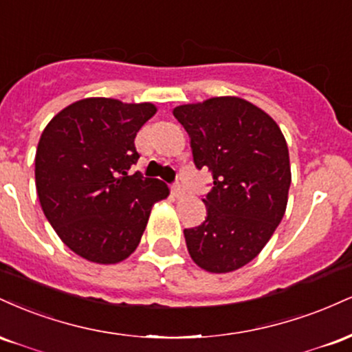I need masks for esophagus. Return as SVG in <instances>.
Returning a JSON list of instances; mask_svg holds the SVG:
<instances>
[{
  "label": "esophagus",
  "instance_id": "34e87169",
  "mask_svg": "<svg viewBox=\"0 0 352 352\" xmlns=\"http://www.w3.org/2000/svg\"><path fill=\"white\" fill-rule=\"evenodd\" d=\"M172 195L175 197V199H182V197L185 195V190L182 188V185H179V184L172 185Z\"/></svg>",
  "mask_w": 352,
  "mask_h": 352
}]
</instances>
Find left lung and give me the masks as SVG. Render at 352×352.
<instances>
[{
	"mask_svg": "<svg viewBox=\"0 0 352 352\" xmlns=\"http://www.w3.org/2000/svg\"><path fill=\"white\" fill-rule=\"evenodd\" d=\"M173 116L188 132L193 162L213 175L207 218L184 230L188 253L205 272H235L260 254L286 212V139L273 117L236 96L177 106Z\"/></svg>",
	"mask_w": 352,
	"mask_h": 352,
	"instance_id": "8db88e82",
	"label": "left lung"
}]
</instances>
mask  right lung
Wrapping results in <instances>:
<instances>
[{"mask_svg": "<svg viewBox=\"0 0 352 352\" xmlns=\"http://www.w3.org/2000/svg\"><path fill=\"white\" fill-rule=\"evenodd\" d=\"M155 112L151 102L87 98L43 131L34 159L39 204L63 243L84 260L116 265L131 256L153 204L170 193L162 180L129 175L139 160L137 132Z\"/></svg>", "mask_w": 352, "mask_h": 352, "instance_id": "obj_1", "label": "right lung"}]
</instances>
